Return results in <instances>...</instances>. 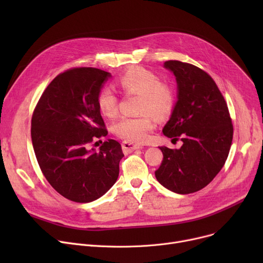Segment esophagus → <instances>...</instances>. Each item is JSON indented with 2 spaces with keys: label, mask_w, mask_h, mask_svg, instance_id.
Returning a JSON list of instances; mask_svg holds the SVG:
<instances>
[{
  "label": "esophagus",
  "mask_w": 263,
  "mask_h": 263,
  "mask_svg": "<svg viewBox=\"0 0 263 263\" xmlns=\"http://www.w3.org/2000/svg\"><path fill=\"white\" fill-rule=\"evenodd\" d=\"M143 146L140 144H135L132 142H128V141H124L122 143V149L123 150H127V151H132V150H136V149H142Z\"/></svg>",
  "instance_id": "34e87169"
}]
</instances>
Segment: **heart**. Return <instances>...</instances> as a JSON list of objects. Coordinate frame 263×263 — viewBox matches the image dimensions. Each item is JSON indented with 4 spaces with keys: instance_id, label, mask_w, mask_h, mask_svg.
Listing matches in <instances>:
<instances>
[{
    "instance_id": "heart-1",
    "label": "heart",
    "mask_w": 263,
    "mask_h": 263,
    "mask_svg": "<svg viewBox=\"0 0 263 263\" xmlns=\"http://www.w3.org/2000/svg\"><path fill=\"white\" fill-rule=\"evenodd\" d=\"M118 85L122 90L141 95L140 112H151L162 117L171 113L175 102L174 89L165 83H161L159 77L153 71L143 67H134L121 74ZM117 97L114 91L102 88L97 104L102 115L113 117L117 113ZM155 121L153 116L145 113L139 117H122L114 126L115 133L127 141L144 142L149 137V132L154 129Z\"/></svg>"
}]
</instances>
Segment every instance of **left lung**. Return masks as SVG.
<instances>
[{
    "mask_svg": "<svg viewBox=\"0 0 263 263\" xmlns=\"http://www.w3.org/2000/svg\"><path fill=\"white\" fill-rule=\"evenodd\" d=\"M164 68L174 73L177 101L163 134L177 140L179 149L159 147L163 154L157 180L177 194H190L208 185L227 160L233 128L229 110L213 79L201 69L179 61Z\"/></svg>",
    "mask_w": 263,
    "mask_h": 263,
    "instance_id": "left-lung-1",
    "label": "left lung"
}]
</instances>
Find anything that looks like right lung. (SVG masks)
<instances>
[{
    "label": "right lung",
    "instance_id": "obj_1",
    "mask_svg": "<svg viewBox=\"0 0 263 263\" xmlns=\"http://www.w3.org/2000/svg\"><path fill=\"white\" fill-rule=\"evenodd\" d=\"M110 73L97 68H74L55 78L36 105L32 143L41 172L65 198L90 202L117 181L120 144L108 140L97 151L93 139L105 136L97 97Z\"/></svg>",
    "mask_w": 263,
    "mask_h": 263
}]
</instances>
